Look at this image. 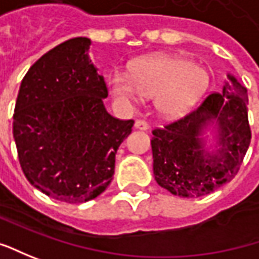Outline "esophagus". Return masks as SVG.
<instances>
[{
  "mask_svg": "<svg viewBox=\"0 0 259 259\" xmlns=\"http://www.w3.org/2000/svg\"><path fill=\"white\" fill-rule=\"evenodd\" d=\"M135 129L147 130V129H149V124H147V121L140 120V119H138V120L135 121Z\"/></svg>",
  "mask_w": 259,
  "mask_h": 259,
  "instance_id": "esophagus-1",
  "label": "esophagus"
}]
</instances>
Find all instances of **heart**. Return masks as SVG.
<instances>
[{"label":"heart","instance_id":"b5f03b06","mask_svg":"<svg viewBox=\"0 0 259 259\" xmlns=\"http://www.w3.org/2000/svg\"><path fill=\"white\" fill-rule=\"evenodd\" d=\"M109 85L114 97L124 103H138L142 96L156 97L159 113L167 119H178L205 96L209 74L189 58L159 54L135 63L130 76L112 73Z\"/></svg>","mask_w":259,"mask_h":259}]
</instances>
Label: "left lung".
<instances>
[{"label":"left lung","mask_w":259,"mask_h":259,"mask_svg":"<svg viewBox=\"0 0 259 259\" xmlns=\"http://www.w3.org/2000/svg\"><path fill=\"white\" fill-rule=\"evenodd\" d=\"M222 93L209 94L181 120L153 130V175L182 198L205 196L238 174L251 142L246 89L228 74ZM211 130L215 144L206 145Z\"/></svg>","instance_id":"left-lung-1"}]
</instances>
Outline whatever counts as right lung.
Masks as SVG:
<instances>
[{
    "label": "right lung",
    "mask_w": 259,
    "mask_h": 259,
    "mask_svg": "<svg viewBox=\"0 0 259 259\" xmlns=\"http://www.w3.org/2000/svg\"><path fill=\"white\" fill-rule=\"evenodd\" d=\"M76 37L38 58L24 76L14 110L13 135L20 165L34 188L67 203L106 191L116 153L133 120L110 116L104 78Z\"/></svg>",
    "instance_id": "add662e5"
}]
</instances>
